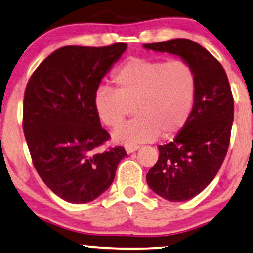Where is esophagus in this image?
I'll use <instances>...</instances> for the list:
<instances>
[{"mask_svg": "<svg viewBox=\"0 0 253 253\" xmlns=\"http://www.w3.org/2000/svg\"><path fill=\"white\" fill-rule=\"evenodd\" d=\"M125 148H126V152L128 153V154H130V153L135 152V150L139 149L140 146H139V145H129V146L125 147Z\"/></svg>", "mask_w": 253, "mask_h": 253, "instance_id": "34e87169", "label": "esophagus"}]
</instances>
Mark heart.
I'll use <instances>...</instances> for the list:
<instances>
[{
  "label": "heart",
  "instance_id": "b5f03b06",
  "mask_svg": "<svg viewBox=\"0 0 253 253\" xmlns=\"http://www.w3.org/2000/svg\"><path fill=\"white\" fill-rule=\"evenodd\" d=\"M112 82L116 91L103 87L94 94V111L100 123L111 128L119 126L130 107L136 116L112 134L117 143L149 142L159 135L169 139L190 119L197 77L184 60L132 57L114 71Z\"/></svg>",
  "mask_w": 253,
  "mask_h": 253
}]
</instances>
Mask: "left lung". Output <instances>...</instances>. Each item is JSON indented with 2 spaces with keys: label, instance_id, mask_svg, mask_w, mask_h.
<instances>
[{
  "label": "left lung",
  "instance_id": "obj_1",
  "mask_svg": "<svg viewBox=\"0 0 253 253\" xmlns=\"http://www.w3.org/2000/svg\"><path fill=\"white\" fill-rule=\"evenodd\" d=\"M143 46L180 56L196 73L190 119L174 141L158 147V161L146 175L159 196L171 202L188 201L206 189L224 161L233 121L231 87L222 64L196 42L175 38Z\"/></svg>",
  "mask_w": 253,
  "mask_h": 253
}]
</instances>
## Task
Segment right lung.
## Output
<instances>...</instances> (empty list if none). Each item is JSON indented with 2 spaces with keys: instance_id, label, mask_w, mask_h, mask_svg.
Listing matches in <instances>:
<instances>
[{
  "instance_id": "right-lung-1",
  "label": "right lung",
  "mask_w": 253,
  "mask_h": 253,
  "mask_svg": "<svg viewBox=\"0 0 253 253\" xmlns=\"http://www.w3.org/2000/svg\"><path fill=\"white\" fill-rule=\"evenodd\" d=\"M126 47L63 46L38 65L27 84L23 132L34 167L66 202L87 203L100 196L127 155L123 146L98 152L111 135L93 105L101 79Z\"/></svg>"
}]
</instances>
